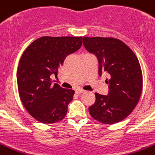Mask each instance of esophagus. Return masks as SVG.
<instances>
[{
  "instance_id": "obj_1",
  "label": "esophagus",
  "mask_w": 155,
  "mask_h": 155,
  "mask_svg": "<svg viewBox=\"0 0 155 155\" xmlns=\"http://www.w3.org/2000/svg\"><path fill=\"white\" fill-rule=\"evenodd\" d=\"M85 92V91L84 90H81V89H76L75 90V93L77 94H83Z\"/></svg>"
}]
</instances>
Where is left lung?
I'll return each instance as SVG.
<instances>
[{
	"instance_id": "1",
	"label": "left lung",
	"mask_w": 155,
	"mask_h": 155,
	"mask_svg": "<svg viewBox=\"0 0 155 155\" xmlns=\"http://www.w3.org/2000/svg\"><path fill=\"white\" fill-rule=\"evenodd\" d=\"M86 49L98 61V74L107 73V96L95 93V102L89 107L92 117L104 124L121 121L139 102L143 74L137 57L124 42L114 38L84 37Z\"/></svg>"
}]
</instances>
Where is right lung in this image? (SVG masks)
Returning <instances> with one entry per match:
<instances>
[{
  "instance_id": "right-lung-1",
  "label": "right lung",
  "mask_w": 155,
  "mask_h": 155,
  "mask_svg": "<svg viewBox=\"0 0 155 155\" xmlns=\"http://www.w3.org/2000/svg\"><path fill=\"white\" fill-rule=\"evenodd\" d=\"M83 37L44 36L34 41L22 54L17 68L19 95L27 111L38 121L53 124L64 118L73 90L52 84L50 75L69 54L81 47Z\"/></svg>"
}]
</instances>
